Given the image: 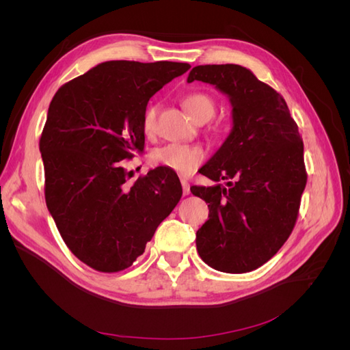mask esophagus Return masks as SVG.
Segmentation results:
<instances>
[{"label":"esophagus","mask_w":350,"mask_h":350,"mask_svg":"<svg viewBox=\"0 0 350 350\" xmlns=\"http://www.w3.org/2000/svg\"><path fill=\"white\" fill-rule=\"evenodd\" d=\"M181 185H183V194L188 196L189 194V184H188V181H185V179H181Z\"/></svg>","instance_id":"obj_1"}]
</instances>
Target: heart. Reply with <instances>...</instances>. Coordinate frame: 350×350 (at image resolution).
<instances>
[{"label": "heart", "mask_w": 350, "mask_h": 350, "mask_svg": "<svg viewBox=\"0 0 350 350\" xmlns=\"http://www.w3.org/2000/svg\"><path fill=\"white\" fill-rule=\"evenodd\" d=\"M184 107L196 121L210 120L216 109L213 98L204 92L188 93L184 98ZM156 115L157 108L154 105H150L143 115V131L146 134L153 133L156 125ZM204 157L206 153L201 147L179 143H169L161 146L152 153V161L156 165L172 169V171L181 175H189L194 172L196 169L203 163Z\"/></svg>", "instance_id": "b5f03b06"}]
</instances>
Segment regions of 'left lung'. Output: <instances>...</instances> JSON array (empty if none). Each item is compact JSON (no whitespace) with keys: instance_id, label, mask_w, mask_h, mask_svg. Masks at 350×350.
Instances as JSON below:
<instances>
[{"instance_id":"1","label":"left lung","mask_w":350,"mask_h":350,"mask_svg":"<svg viewBox=\"0 0 350 350\" xmlns=\"http://www.w3.org/2000/svg\"><path fill=\"white\" fill-rule=\"evenodd\" d=\"M225 93L232 130L200 174L228 188L191 187L208 203L197 230L201 260L225 273L258 269L292 234L306 185L304 143L288 105L252 71L237 64L197 66L188 74Z\"/></svg>"}]
</instances>
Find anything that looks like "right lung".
Here are the masks:
<instances>
[{
    "label": "right lung",
    "instance_id": "right-lung-1",
    "mask_svg": "<svg viewBox=\"0 0 350 350\" xmlns=\"http://www.w3.org/2000/svg\"><path fill=\"white\" fill-rule=\"evenodd\" d=\"M189 67L107 61L51 100L39 142L46 206L70 251L94 270L129 269L181 200L172 169H150L130 187L121 161L144 150L149 99Z\"/></svg>",
    "mask_w": 350,
    "mask_h": 350
}]
</instances>
